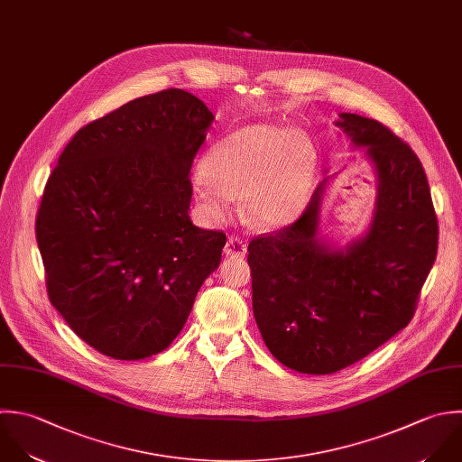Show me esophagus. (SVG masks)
Instances as JSON below:
<instances>
[{"instance_id":"1","label":"esophagus","mask_w":462,"mask_h":462,"mask_svg":"<svg viewBox=\"0 0 462 462\" xmlns=\"http://www.w3.org/2000/svg\"><path fill=\"white\" fill-rule=\"evenodd\" d=\"M226 257H245L246 255V243L241 237H228L225 245Z\"/></svg>"}]
</instances>
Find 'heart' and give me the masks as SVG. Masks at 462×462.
Wrapping results in <instances>:
<instances>
[{"instance_id":"obj_1","label":"heart","mask_w":462,"mask_h":462,"mask_svg":"<svg viewBox=\"0 0 462 462\" xmlns=\"http://www.w3.org/2000/svg\"><path fill=\"white\" fill-rule=\"evenodd\" d=\"M194 194L214 219L245 198V216L259 228H279L304 210L313 183V145L297 127L250 125L205 156Z\"/></svg>"}]
</instances>
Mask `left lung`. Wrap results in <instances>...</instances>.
Segmentation results:
<instances>
[{
  "mask_svg": "<svg viewBox=\"0 0 462 462\" xmlns=\"http://www.w3.org/2000/svg\"><path fill=\"white\" fill-rule=\"evenodd\" d=\"M335 125L365 149L376 176L367 230L346 246L320 228L329 180L302 216L248 245L254 317L270 353L302 374H333L411 322L438 255V217L416 152L383 124L340 113Z\"/></svg>",
  "mask_w": 462,
  "mask_h": 462,
  "instance_id": "8db88e82",
  "label": "left lung"
}]
</instances>
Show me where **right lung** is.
Returning <instances> with one entry per match:
<instances>
[{"label": "right lung", "instance_id": "1", "mask_svg": "<svg viewBox=\"0 0 462 462\" xmlns=\"http://www.w3.org/2000/svg\"><path fill=\"white\" fill-rule=\"evenodd\" d=\"M214 122L192 93L134 98L75 133L51 171L35 237L51 306L115 360H143L183 329L223 232L192 225V160Z\"/></svg>", "mask_w": 462, "mask_h": 462}]
</instances>
